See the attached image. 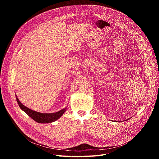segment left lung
<instances>
[{"mask_svg": "<svg viewBox=\"0 0 159 159\" xmlns=\"http://www.w3.org/2000/svg\"><path fill=\"white\" fill-rule=\"evenodd\" d=\"M129 119H128V120H129ZM120 121H119V122H120Z\"/></svg>", "mask_w": 159, "mask_h": 159, "instance_id": "obj_1", "label": "left lung"}]
</instances>
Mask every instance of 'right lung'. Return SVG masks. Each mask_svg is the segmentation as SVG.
<instances>
[{
  "instance_id": "add662e5",
  "label": "right lung",
  "mask_w": 159,
  "mask_h": 159,
  "mask_svg": "<svg viewBox=\"0 0 159 159\" xmlns=\"http://www.w3.org/2000/svg\"><path fill=\"white\" fill-rule=\"evenodd\" d=\"M16 98L19 107L22 111H25L30 117H31L33 120H34L35 121L39 123H49L54 122L57 121L58 119H59L67 109V107H66L56 112L42 113V112L33 111L26 107L25 105H23L20 102L16 94Z\"/></svg>"
}]
</instances>
